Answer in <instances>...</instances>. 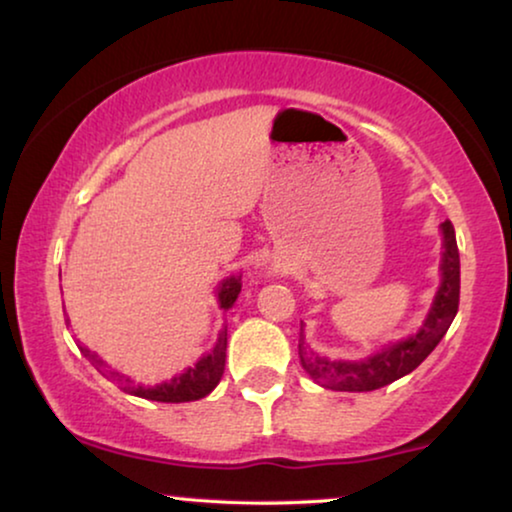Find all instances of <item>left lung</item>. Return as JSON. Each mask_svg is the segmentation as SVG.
Listing matches in <instances>:
<instances>
[{
    "label": "left lung",
    "mask_w": 512,
    "mask_h": 512,
    "mask_svg": "<svg viewBox=\"0 0 512 512\" xmlns=\"http://www.w3.org/2000/svg\"><path fill=\"white\" fill-rule=\"evenodd\" d=\"M443 263H440V286L422 328L410 338L384 347L382 352L363 361H331L326 356L305 352L300 340L298 354L305 373L321 387L335 391H373L408 375L429 356L450 328L459 310V249L454 226L445 221L443 226Z\"/></svg>",
    "instance_id": "obj_1"
}]
</instances>
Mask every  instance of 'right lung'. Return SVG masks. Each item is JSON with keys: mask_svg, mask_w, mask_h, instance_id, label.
Returning a JSON list of instances; mask_svg holds the SVG:
<instances>
[{"mask_svg": "<svg viewBox=\"0 0 512 512\" xmlns=\"http://www.w3.org/2000/svg\"><path fill=\"white\" fill-rule=\"evenodd\" d=\"M240 291H242L240 277L233 275V277L223 279L219 286V305L223 307V310L233 307L237 296H240ZM226 345H228V331L223 328L212 352H209L207 356H202V359L195 363L193 368H188L181 375L172 377L170 382L156 384V387H142V384H137L135 387L130 380H125V377H121L118 373H111V370L104 368V361L97 359L90 349L83 347L81 352L88 356V361L93 363V366L100 370L104 377H109L111 382H116L118 387H121L123 391H128V394H132V396L149 398V401H158V403H188V401H200V398H205L209 391H214L216 384L221 382L223 368H226Z\"/></svg>", "mask_w": 512, "mask_h": 512, "instance_id": "add662e5", "label": "right lung"}]
</instances>
